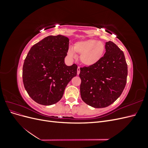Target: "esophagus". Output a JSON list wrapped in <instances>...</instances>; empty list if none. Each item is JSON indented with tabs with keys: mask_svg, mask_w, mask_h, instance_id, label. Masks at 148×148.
<instances>
[{
	"mask_svg": "<svg viewBox=\"0 0 148 148\" xmlns=\"http://www.w3.org/2000/svg\"><path fill=\"white\" fill-rule=\"evenodd\" d=\"M80 73V67L78 66V69H77V74L79 75Z\"/></svg>",
	"mask_w": 148,
	"mask_h": 148,
	"instance_id": "esophagus-1",
	"label": "esophagus"
}]
</instances>
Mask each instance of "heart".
Wrapping results in <instances>:
<instances>
[{"label":"heart","instance_id":"heart-1","mask_svg":"<svg viewBox=\"0 0 148 148\" xmlns=\"http://www.w3.org/2000/svg\"><path fill=\"white\" fill-rule=\"evenodd\" d=\"M106 46L104 42L96 39H87L76 42L73 49H69L67 54L70 58L76 57L75 53L80 55L82 63L86 66L97 64L103 57Z\"/></svg>","mask_w":148,"mask_h":148}]
</instances>
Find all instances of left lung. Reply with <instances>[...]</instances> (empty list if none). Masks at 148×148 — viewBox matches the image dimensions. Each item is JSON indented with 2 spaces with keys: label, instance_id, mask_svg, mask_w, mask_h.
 I'll return each instance as SVG.
<instances>
[{
  "label": "left lung",
  "instance_id": "8db88e82",
  "mask_svg": "<svg viewBox=\"0 0 148 148\" xmlns=\"http://www.w3.org/2000/svg\"><path fill=\"white\" fill-rule=\"evenodd\" d=\"M128 66L122 51L112 41L106 43V53L97 64L80 68V94L86 104L103 108L112 104L127 83Z\"/></svg>",
  "mask_w": 148,
  "mask_h": 148
}]
</instances>
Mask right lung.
<instances>
[{
	"instance_id": "obj_1",
	"label": "right lung",
	"mask_w": 148,
	"mask_h": 148,
	"mask_svg": "<svg viewBox=\"0 0 148 148\" xmlns=\"http://www.w3.org/2000/svg\"><path fill=\"white\" fill-rule=\"evenodd\" d=\"M69 48L68 38L49 36L33 46L26 57L22 73L24 87L38 104L50 106L59 102L66 85L77 76V64H65Z\"/></svg>"
}]
</instances>
